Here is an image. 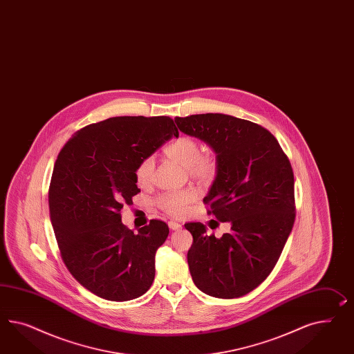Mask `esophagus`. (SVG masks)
<instances>
[{
  "instance_id": "obj_1",
  "label": "esophagus",
  "mask_w": 354,
  "mask_h": 354,
  "mask_svg": "<svg viewBox=\"0 0 354 354\" xmlns=\"http://www.w3.org/2000/svg\"><path fill=\"white\" fill-rule=\"evenodd\" d=\"M169 228L171 230H179L182 228V224H179V223L174 221V220H170L169 221Z\"/></svg>"
}]
</instances>
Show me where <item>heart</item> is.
Instances as JSON below:
<instances>
[{
    "mask_svg": "<svg viewBox=\"0 0 354 354\" xmlns=\"http://www.w3.org/2000/svg\"><path fill=\"white\" fill-rule=\"evenodd\" d=\"M165 154L175 162L180 163L189 172V175L198 180H211L218 171L216 157L211 153L202 154L201 144L192 136H179L167 144L163 149ZM154 170L152 157L144 158L135 170V180L139 187L151 184ZM196 200V192L192 189L166 192L157 198V205L166 214L180 218L192 202Z\"/></svg>",
    "mask_w": 354,
    "mask_h": 354,
    "instance_id": "obj_1",
    "label": "heart"
}]
</instances>
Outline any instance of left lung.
<instances>
[{"instance_id": "left-lung-1", "label": "left lung", "mask_w": 354, "mask_h": 354, "mask_svg": "<svg viewBox=\"0 0 354 354\" xmlns=\"http://www.w3.org/2000/svg\"><path fill=\"white\" fill-rule=\"evenodd\" d=\"M184 134L209 144L218 171L207 196L212 215L230 223L220 239L201 223L188 266L194 285L220 299L249 294L276 266L295 221L294 172L277 139L263 126L221 113L176 117Z\"/></svg>"}]
</instances>
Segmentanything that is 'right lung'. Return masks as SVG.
<instances>
[{
	"label": "right lung",
	"mask_w": 354,
	"mask_h": 354,
	"mask_svg": "<svg viewBox=\"0 0 354 354\" xmlns=\"http://www.w3.org/2000/svg\"><path fill=\"white\" fill-rule=\"evenodd\" d=\"M172 136L179 131L166 115L112 117L77 131L57 154L50 219L68 270L96 297L126 301L152 286L169 227L151 220L135 234L120 211L140 192L138 165Z\"/></svg>",
	"instance_id": "right-lung-1"
}]
</instances>
